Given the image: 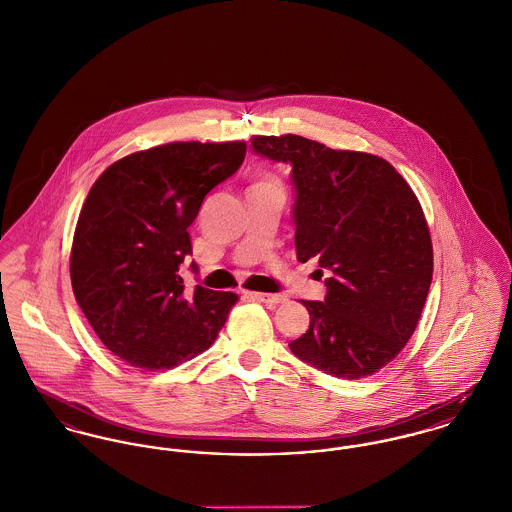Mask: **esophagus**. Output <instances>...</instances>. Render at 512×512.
<instances>
[{
    "mask_svg": "<svg viewBox=\"0 0 512 512\" xmlns=\"http://www.w3.org/2000/svg\"><path fill=\"white\" fill-rule=\"evenodd\" d=\"M246 299L250 301H260V303H268V305H279L285 301L283 295H268V293H258V291H246L244 293Z\"/></svg>",
    "mask_w": 512,
    "mask_h": 512,
    "instance_id": "34e87169",
    "label": "esophagus"
}]
</instances>
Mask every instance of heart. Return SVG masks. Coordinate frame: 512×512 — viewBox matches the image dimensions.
<instances>
[{
    "label": "heart",
    "instance_id": "b5f03b06",
    "mask_svg": "<svg viewBox=\"0 0 512 512\" xmlns=\"http://www.w3.org/2000/svg\"><path fill=\"white\" fill-rule=\"evenodd\" d=\"M273 184H277V182H275V180H273V178H268V176H266V178H262V180H258V182H256V184H254V186H273Z\"/></svg>",
    "mask_w": 512,
    "mask_h": 512
}]
</instances>
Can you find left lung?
Instances as JSON below:
<instances>
[{
	"label": "left lung",
	"mask_w": 512,
	"mask_h": 512,
	"mask_svg": "<svg viewBox=\"0 0 512 512\" xmlns=\"http://www.w3.org/2000/svg\"><path fill=\"white\" fill-rule=\"evenodd\" d=\"M252 149L293 167L297 260L316 258L330 272L324 303L301 301L310 326L289 349L328 375H375L415 332L433 279V242L417 196L371 153L293 134L254 136Z\"/></svg>",
	"instance_id": "obj_1"
}]
</instances>
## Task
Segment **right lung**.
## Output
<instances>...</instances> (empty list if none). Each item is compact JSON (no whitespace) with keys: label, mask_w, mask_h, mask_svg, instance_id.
<instances>
[{"label":"right lung","mask_w":512,"mask_h":512,"mask_svg":"<svg viewBox=\"0 0 512 512\" xmlns=\"http://www.w3.org/2000/svg\"><path fill=\"white\" fill-rule=\"evenodd\" d=\"M244 141H172L112 163L73 233V295L104 345L143 371L172 369L217 340L239 295L184 289L188 227L205 196L239 171Z\"/></svg>","instance_id":"right-lung-1"}]
</instances>
